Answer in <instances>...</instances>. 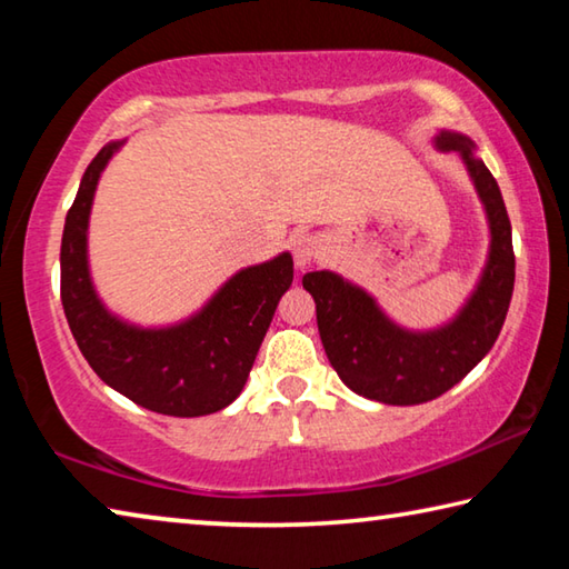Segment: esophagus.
Listing matches in <instances>:
<instances>
[{
  "mask_svg": "<svg viewBox=\"0 0 569 569\" xmlns=\"http://www.w3.org/2000/svg\"><path fill=\"white\" fill-rule=\"evenodd\" d=\"M291 250H293V261L296 268H308L311 266L316 258L323 253V240L319 236H311V233H301V236H293L291 238Z\"/></svg>",
  "mask_w": 569,
  "mask_h": 569,
  "instance_id": "1",
  "label": "esophagus"
}]
</instances>
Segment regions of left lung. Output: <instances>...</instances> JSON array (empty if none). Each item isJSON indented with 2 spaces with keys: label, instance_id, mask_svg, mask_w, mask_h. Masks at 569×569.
Here are the masks:
<instances>
[{
  "label": "left lung",
  "instance_id": "obj_1",
  "mask_svg": "<svg viewBox=\"0 0 569 569\" xmlns=\"http://www.w3.org/2000/svg\"><path fill=\"white\" fill-rule=\"evenodd\" d=\"M435 148L457 152L485 208L487 261L459 311L437 329H407L366 288L336 271H311L303 288L316 301L321 343L339 379L359 397L413 407L441 397L492 349L515 288L512 226L497 180L465 132L439 130Z\"/></svg>",
  "mask_w": 569,
  "mask_h": 569
}]
</instances>
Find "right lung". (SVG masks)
I'll return each instance as SVG.
<instances>
[{
  "label": "right lung",
  "mask_w": 569,
  "mask_h": 569,
  "mask_svg": "<svg viewBox=\"0 0 569 569\" xmlns=\"http://www.w3.org/2000/svg\"><path fill=\"white\" fill-rule=\"evenodd\" d=\"M124 140L104 146L84 170L64 218L60 271L62 306L92 371L122 397L166 417H206L243 391L276 306L293 283L288 250L240 268L186 319L140 326L112 313L90 271V213L94 190Z\"/></svg>",
  "instance_id": "obj_1"
}]
</instances>
